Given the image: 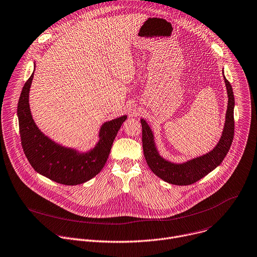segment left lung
Segmentation results:
<instances>
[{
  "mask_svg": "<svg viewBox=\"0 0 257 257\" xmlns=\"http://www.w3.org/2000/svg\"><path fill=\"white\" fill-rule=\"evenodd\" d=\"M223 77L227 90L228 105L225 116L224 128L216 146L209 152L196 156L184 162H175L164 158L158 151L154 133L148 123L141 118L142 145L147 165L162 181L177 186L192 185L214 170L227 155L234 136V95L232 85Z\"/></svg>",
  "mask_w": 257,
  "mask_h": 257,
  "instance_id": "1",
  "label": "left lung"
}]
</instances>
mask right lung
Masks as SVG:
<instances>
[{
  "label": "right lung",
  "instance_id": "obj_1",
  "mask_svg": "<svg viewBox=\"0 0 257 257\" xmlns=\"http://www.w3.org/2000/svg\"><path fill=\"white\" fill-rule=\"evenodd\" d=\"M33 76L34 71L24 84L17 109L22 147L28 161L35 172L58 184L75 186L92 180L104 167L127 116L103 123L98 142L87 151L58 144L46 136L33 120L29 104Z\"/></svg>",
  "mask_w": 257,
  "mask_h": 257
}]
</instances>
